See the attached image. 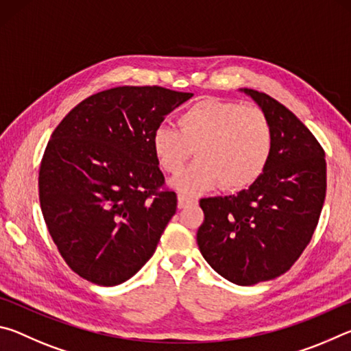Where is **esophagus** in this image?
<instances>
[{"label":"esophagus","mask_w":351,"mask_h":351,"mask_svg":"<svg viewBox=\"0 0 351 351\" xmlns=\"http://www.w3.org/2000/svg\"><path fill=\"white\" fill-rule=\"evenodd\" d=\"M192 204H197V201L184 197V195H178V209H187Z\"/></svg>","instance_id":"esophagus-1"}]
</instances>
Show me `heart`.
Here are the masks:
<instances>
[{
    "mask_svg": "<svg viewBox=\"0 0 351 351\" xmlns=\"http://www.w3.org/2000/svg\"><path fill=\"white\" fill-rule=\"evenodd\" d=\"M178 130L161 125L152 150L164 171L176 175L195 150L197 162L171 181L186 197L221 187L240 192L258 180L268 164L272 130L265 112L229 100L204 99L178 117Z\"/></svg>",
    "mask_w": 351,
    "mask_h": 351,
    "instance_id": "b5f03b06",
    "label": "heart"
}]
</instances>
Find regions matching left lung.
<instances>
[{"instance_id":"1","label":"left lung","mask_w":351,"mask_h":351,"mask_svg":"<svg viewBox=\"0 0 351 351\" xmlns=\"http://www.w3.org/2000/svg\"><path fill=\"white\" fill-rule=\"evenodd\" d=\"M268 117L272 148L263 173L229 197L203 198L197 241L204 260L241 287L287 272L316 229L326 192L322 147L299 117L265 93L240 88Z\"/></svg>"}]
</instances>
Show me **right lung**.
<instances>
[{
  "label": "right lung",
  "mask_w": 351,
  "mask_h": 351,
  "mask_svg": "<svg viewBox=\"0 0 351 351\" xmlns=\"http://www.w3.org/2000/svg\"><path fill=\"white\" fill-rule=\"evenodd\" d=\"M192 93L117 86L74 106L47 142L38 192L47 230L88 282H127L156 251L176 212L152 134Z\"/></svg>",
  "instance_id": "1"
}]
</instances>
